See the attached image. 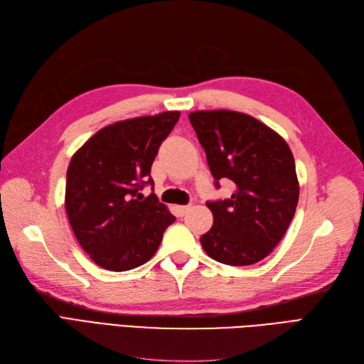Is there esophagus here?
<instances>
[{
    "instance_id": "1",
    "label": "esophagus",
    "mask_w": 364,
    "mask_h": 364,
    "mask_svg": "<svg viewBox=\"0 0 364 364\" xmlns=\"http://www.w3.org/2000/svg\"><path fill=\"white\" fill-rule=\"evenodd\" d=\"M190 209H191V206H178V214L179 215H185L186 213H188L190 211Z\"/></svg>"
}]
</instances>
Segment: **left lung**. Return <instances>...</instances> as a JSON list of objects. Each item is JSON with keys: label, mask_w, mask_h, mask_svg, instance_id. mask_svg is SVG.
Here are the masks:
<instances>
[{"label": "left lung", "mask_w": 364, "mask_h": 364, "mask_svg": "<svg viewBox=\"0 0 364 364\" xmlns=\"http://www.w3.org/2000/svg\"><path fill=\"white\" fill-rule=\"evenodd\" d=\"M215 179L235 183L225 200L208 202L213 228L203 250L228 266H250L278 246L299 200L293 153L281 135L257 118L235 111L188 115Z\"/></svg>", "instance_id": "8db88e82"}]
</instances>
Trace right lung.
<instances>
[{
  "label": "right lung",
  "instance_id": "1",
  "mask_svg": "<svg viewBox=\"0 0 364 364\" xmlns=\"http://www.w3.org/2000/svg\"><path fill=\"white\" fill-rule=\"evenodd\" d=\"M181 112L117 121L77 150L67 171L65 208L73 232L91 259L126 272L147 262L176 217L155 194L151 164Z\"/></svg>",
  "mask_w": 364,
  "mask_h": 364
}]
</instances>
